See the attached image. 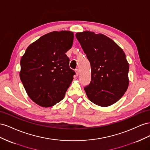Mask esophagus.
Wrapping results in <instances>:
<instances>
[{"label": "esophagus", "instance_id": "esophagus-1", "mask_svg": "<svg viewBox=\"0 0 150 150\" xmlns=\"http://www.w3.org/2000/svg\"><path fill=\"white\" fill-rule=\"evenodd\" d=\"M75 72H76V75H79L80 71H79V70L78 69V68H77V69L75 70Z\"/></svg>", "mask_w": 150, "mask_h": 150}]
</instances>
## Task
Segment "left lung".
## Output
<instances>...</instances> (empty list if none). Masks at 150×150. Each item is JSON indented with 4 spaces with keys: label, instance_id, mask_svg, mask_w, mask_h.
Segmentation results:
<instances>
[{
    "label": "left lung",
    "instance_id": "1",
    "mask_svg": "<svg viewBox=\"0 0 150 150\" xmlns=\"http://www.w3.org/2000/svg\"><path fill=\"white\" fill-rule=\"evenodd\" d=\"M91 67V81L84 87L88 99L101 107L117 102L129 86V63L122 49L102 34H76Z\"/></svg>",
    "mask_w": 150,
    "mask_h": 150
}]
</instances>
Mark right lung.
<instances>
[{"label":"right lung","mask_w":150,"mask_h":150,"mask_svg":"<svg viewBox=\"0 0 150 150\" xmlns=\"http://www.w3.org/2000/svg\"><path fill=\"white\" fill-rule=\"evenodd\" d=\"M74 33L53 31L30 45L21 59L19 76L28 96L36 104L50 108L65 97L75 72L65 54L72 46Z\"/></svg>","instance_id":"obj_1"}]
</instances>
